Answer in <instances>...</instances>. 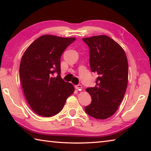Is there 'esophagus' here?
<instances>
[{
	"label": "esophagus",
	"mask_w": 151,
	"mask_h": 151,
	"mask_svg": "<svg viewBox=\"0 0 151 151\" xmlns=\"http://www.w3.org/2000/svg\"><path fill=\"white\" fill-rule=\"evenodd\" d=\"M75 87L76 89H77V90L81 91V90H82V88H83V86H82L81 85H75Z\"/></svg>",
	"instance_id": "34e87169"
}]
</instances>
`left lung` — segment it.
Wrapping results in <instances>:
<instances>
[{"mask_svg":"<svg viewBox=\"0 0 151 151\" xmlns=\"http://www.w3.org/2000/svg\"><path fill=\"white\" fill-rule=\"evenodd\" d=\"M89 47L91 71L99 75L94 87L87 88L92 103L85 107L88 115L106 119L113 115L124 98L129 76L124 50L108 36L84 38Z\"/></svg>","mask_w":151,"mask_h":151,"instance_id":"left-lung-1","label":"left lung"}]
</instances>
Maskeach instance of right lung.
Segmentation results:
<instances>
[{
    "label": "right lung",
    "mask_w": 151,
    "mask_h": 151,
    "mask_svg": "<svg viewBox=\"0 0 151 151\" xmlns=\"http://www.w3.org/2000/svg\"><path fill=\"white\" fill-rule=\"evenodd\" d=\"M76 38L50 35L35 40L25 50L19 73L24 96L39 115L50 117L58 113L75 91L71 83L60 77V57ZM58 73L57 78L53 75Z\"/></svg>",
    "instance_id": "obj_1"
}]
</instances>
